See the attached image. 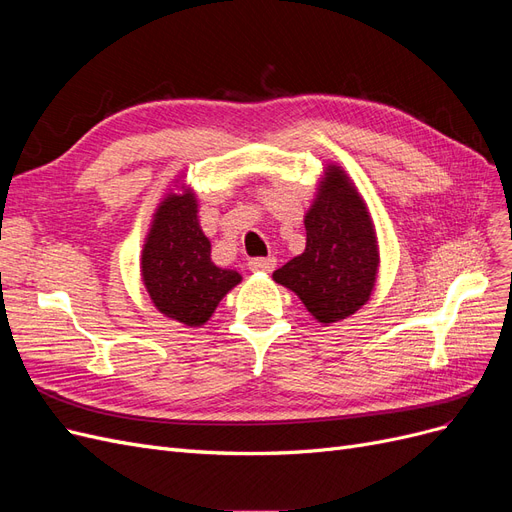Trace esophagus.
<instances>
[{
    "mask_svg": "<svg viewBox=\"0 0 512 512\" xmlns=\"http://www.w3.org/2000/svg\"><path fill=\"white\" fill-rule=\"evenodd\" d=\"M277 265V260L273 256L269 258H252L250 260V269L252 271H262V273H271Z\"/></svg>",
    "mask_w": 512,
    "mask_h": 512,
    "instance_id": "34e87169",
    "label": "esophagus"
}]
</instances>
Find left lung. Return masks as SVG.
I'll list each match as a JSON object with an SVG mask.
<instances>
[{
	"instance_id": "left-lung-1",
	"label": "left lung",
	"mask_w": 512,
	"mask_h": 512,
	"mask_svg": "<svg viewBox=\"0 0 512 512\" xmlns=\"http://www.w3.org/2000/svg\"><path fill=\"white\" fill-rule=\"evenodd\" d=\"M303 254L273 273L320 324L346 320L369 301L380 269V247L365 198L337 162L324 166L305 213Z\"/></svg>"
}]
</instances>
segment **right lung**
I'll return each mask as SVG.
<instances>
[{
	"mask_svg": "<svg viewBox=\"0 0 512 512\" xmlns=\"http://www.w3.org/2000/svg\"><path fill=\"white\" fill-rule=\"evenodd\" d=\"M141 280L160 314L183 327H203L241 273L211 260V241L198 222L196 192L185 175L173 181L151 215L141 252Z\"/></svg>",
	"mask_w": 512,
	"mask_h": 512,
	"instance_id": "right-lung-1",
	"label": "right lung"
}]
</instances>
